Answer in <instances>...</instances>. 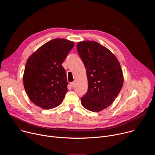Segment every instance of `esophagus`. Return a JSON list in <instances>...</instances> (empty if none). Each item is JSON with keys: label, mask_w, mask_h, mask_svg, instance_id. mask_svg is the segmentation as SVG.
Returning a JSON list of instances; mask_svg holds the SVG:
<instances>
[{"label": "esophagus", "mask_w": 155, "mask_h": 155, "mask_svg": "<svg viewBox=\"0 0 155 155\" xmlns=\"http://www.w3.org/2000/svg\"><path fill=\"white\" fill-rule=\"evenodd\" d=\"M70 84H71V86H72V87H73V86H74V84H75V82H74V81H73V82H71V83H70Z\"/></svg>", "instance_id": "esophagus-1"}]
</instances>
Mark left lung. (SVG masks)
Instances as JSON below:
<instances>
[{
  "instance_id": "8db88e82",
  "label": "left lung",
  "mask_w": 155,
  "mask_h": 155,
  "mask_svg": "<svg viewBox=\"0 0 155 155\" xmlns=\"http://www.w3.org/2000/svg\"><path fill=\"white\" fill-rule=\"evenodd\" d=\"M77 51L86 71L88 89L81 98L87 110L98 112L111 105L123 85L120 62L108 49L97 41H83L77 45Z\"/></svg>"
}]
</instances>
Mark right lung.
<instances>
[{"instance_id": "obj_1", "label": "right lung", "mask_w": 155, "mask_h": 155, "mask_svg": "<svg viewBox=\"0 0 155 155\" xmlns=\"http://www.w3.org/2000/svg\"><path fill=\"white\" fill-rule=\"evenodd\" d=\"M74 43L53 39L41 46L28 58L23 75L25 91L30 100L43 109L59 105L68 92V81L62 64Z\"/></svg>"}]
</instances>
